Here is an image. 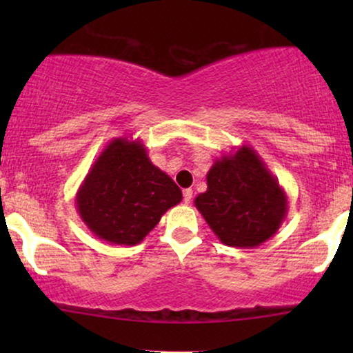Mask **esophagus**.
<instances>
[{
    "label": "esophagus",
    "instance_id": "obj_1",
    "mask_svg": "<svg viewBox=\"0 0 353 353\" xmlns=\"http://www.w3.org/2000/svg\"><path fill=\"white\" fill-rule=\"evenodd\" d=\"M191 201H192V190L191 188H188V190L183 191V202H185V204H190Z\"/></svg>",
    "mask_w": 353,
    "mask_h": 353
}]
</instances>
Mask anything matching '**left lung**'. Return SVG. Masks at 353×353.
Wrapping results in <instances>:
<instances>
[{
  "label": "left lung",
  "mask_w": 353,
  "mask_h": 353,
  "mask_svg": "<svg viewBox=\"0 0 353 353\" xmlns=\"http://www.w3.org/2000/svg\"><path fill=\"white\" fill-rule=\"evenodd\" d=\"M194 205L225 245L252 249L279 230L288 196L255 149L243 144L214 162Z\"/></svg>",
  "instance_id": "left-lung-1"
}]
</instances>
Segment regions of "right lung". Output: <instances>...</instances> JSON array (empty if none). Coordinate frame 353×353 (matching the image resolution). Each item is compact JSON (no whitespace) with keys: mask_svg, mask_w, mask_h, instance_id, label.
<instances>
[{"mask_svg":"<svg viewBox=\"0 0 353 353\" xmlns=\"http://www.w3.org/2000/svg\"><path fill=\"white\" fill-rule=\"evenodd\" d=\"M181 199V190L154 165L143 141L123 137L114 138L93 162L75 204L96 238L137 245Z\"/></svg>","mask_w":353,"mask_h":353,"instance_id":"1","label":"right lung"}]
</instances>
